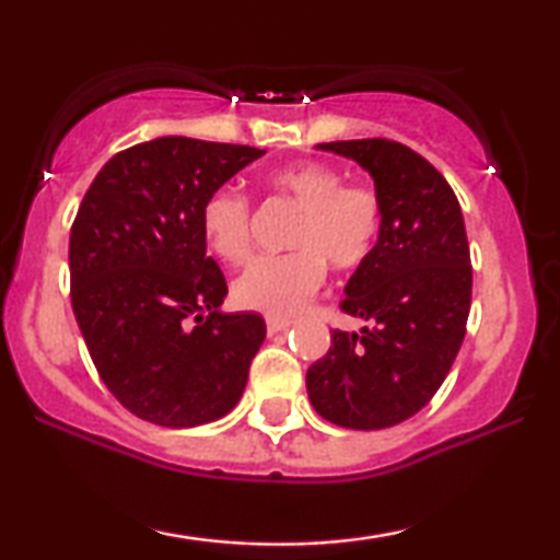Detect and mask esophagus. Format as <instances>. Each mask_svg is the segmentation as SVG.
Instances as JSON below:
<instances>
[{"label":"esophagus","instance_id":"obj_1","mask_svg":"<svg viewBox=\"0 0 560 560\" xmlns=\"http://www.w3.org/2000/svg\"><path fill=\"white\" fill-rule=\"evenodd\" d=\"M265 324H267V334H280V331H285V328H290L293 320L280 318V316H267Z\"/></svg>","mask_w":560,"mask_h":560}]
</instances>
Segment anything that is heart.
<instances>
[{
	"instance_id": "1",
	"label": "heart",
	"mask_w": 560,
	"mask_h": 560,
	"mask_svg": "<svg viewBox=\"0 0 560 560\" xmlns=\"http://www.w3.org/2000/svg\"><path fill=\"white\" fill-rule=\"evenodd\" d=\"M267 186L301 209L290 229L288 255L257 257L234 280V301L244 308L290 316L324 285L326 262L339 272L359 270L372 257L382 234L385 206L370 183H343L339 167L298 163L280 167ZM201 232L211 252L240 265L252 252V203L234 188H221L203 201Z\"/></svg>"
}]
</instances>
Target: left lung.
<instances>
[{"label":"left lung","instance_id":"8db88e82","mask_svg":"<svg viewBox=\"0 0 560 560\" xmlns=\"http://www.w3.org/2000/svg\"><path fill=\"white\" fill-rule=\"evenodd\" d=\"M318 148L372 175L385 221L341 301L343 313L370 326L336 328L305 385L320 418L380 431L425 408L462 349L471 308L469 240L456 194L416 150L382 137Z\"/></svg>","mask_w":560,"mask_h":560}]
</instances>
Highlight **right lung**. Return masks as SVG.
<instances>
[{
	"mask_svg": "<svg viewBox=\"0 0 560 560\" xmlns=\"http://www.w3.org/2000/svg\"><path fill=\"white\" fill-rule=\"evenodd\" d=\"M249 144L158 137L114 155L71 226V303L98 377L148 423L194 428L240 402L265 341L257 313H221L201 209L262 158Z\"/></svg>",
	"mask_w": 560,
	"mask_h": 560,
	"instance_id": "1",
	"label": "right lung"
}]
</instances>
